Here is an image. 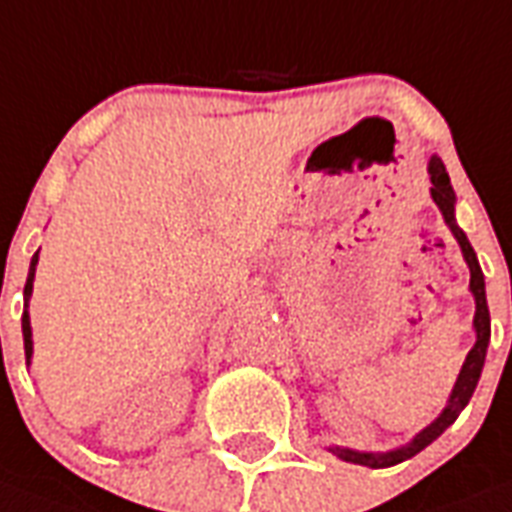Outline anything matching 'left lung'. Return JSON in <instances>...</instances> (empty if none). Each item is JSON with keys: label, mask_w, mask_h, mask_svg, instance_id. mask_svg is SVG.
Returning <instances> with one entry per match:
<instances>
[{"label": "left lung", "mask_w": 512, "mask_h": 512, "mask_svg": "<svg viewBox=\"0 0 512 512\" xmlns=\"http://www.w3.org/2000/svg\"><path fill=\"white\" fill-rule=\"evenodd\" d=\"M429 179H432V201L440 206V212L446 217V225L451 228V233L459 241V247H462V255L470 265V290L475 295V333H478V341L467 354V360L462 365V373L456 378L454 392H451V400H448L446 411L440 413L438 419L432 421L427 429H421L419 435L408 443V446L397 448V451H389V454H360V451H349V448H330L333 454H338L343 462L351 464H365V467H392V464H400L405 459H411L421 451V448H427L429 443L435 438H440L443 432H446L451 424L456 421V416L462 413V408L470 403V397H473L475 386H478V378H481L483 370V360H486V346H489L491 338V319H489V306H486V284H483V271L481 265H478V257H475V249L470 247V241L464 236V230L456 225L454 217V187H451V179H448V171L443 166L440 158H432L429 161Z\"/></svg>", "instance_id": "8db88e82"}]
</instances>
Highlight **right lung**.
Masks as SVG:
<instances>
[{
	"label": "right lung",
	"instance_id": "right-lung-1",
	"mask_svg": "<svg viewBox=\"0 0 512 512\" xmlns=\"http://www.w3.org/2000/svg\"><path fill=\"white\" fill-rule=\"evenodd\" d=\"M37 255H39V252H37ZM37 255L31 257L29 279H26V287H23V298H26V303H29L31 284H34V268H37ZM21 325H23V349H26V362H29V357H31V325H29V311H26V308H23Z\"/></svg>",
	"mask_w": 512,
	"mask_h": 512
}]
</instances>
